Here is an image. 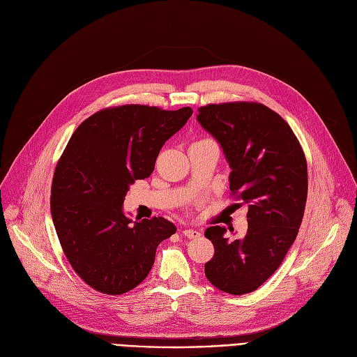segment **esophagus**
I'll use <instances>...</instances> for the list:
<instances>
[{"mask_svg":"<svg viewBox=\"0 0 357 357\" xmlns=\"http://www.w3.org/2000/svg\"><path fill=\"white\" fill-rule=\"evenodd\" d=\"M181 235L189 238V239H196V238L201 236V233L198 230H195V229H184V230H181Z\"/></svg>","mask_w":357,"mask_h":357,"instance_id":"34e87169","label":"esophagus"}]
</instances>
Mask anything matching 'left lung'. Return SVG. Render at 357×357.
Segmentation results:
<instances>
[{
    "label": "left lung",
    "instance_id": "obj_1",
    "mask_svg": "<svg viewBox=\"0 0 357 357\" xmlns=\"http://www.w3.org/2000/svg\"><path fill=\"white\" fill-rule=\"evenodd\" d=\"M196 119L223 149L231 193L248 205L245 236L229 239L221 226L205 230L215 250L205 276L215 288L243 296L276 272L297 238L307 162L291 127L261 103L208 105Z\"/></svg>",
    "mask_w": 357,
    "mask_h": 357
}]
</instances>
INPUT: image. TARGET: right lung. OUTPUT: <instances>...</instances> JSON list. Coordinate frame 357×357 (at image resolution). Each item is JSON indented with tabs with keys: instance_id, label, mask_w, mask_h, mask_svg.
I'll return each mask as SVG.
<instances>
[{
	"instance_id": "obj_1",
	"label": "right lung",
	"mask_w": 357,
	"mask_h": 357,
	"mask_svg": "<svg viewBox=\"0 0 357 357\" xmlns=\"http://www.w3.org/2000/svg\"><path fill=\"white\" fill-rule=\"evenodd\" d=\"M126 105L91 115L72 134L52 184V217L73 270L96 291L119 296L149 275L158 245L176 233L162 217L124 213L130 184L152 174L165 142L192 116Z\"/></svg>"
}]
</instances>
